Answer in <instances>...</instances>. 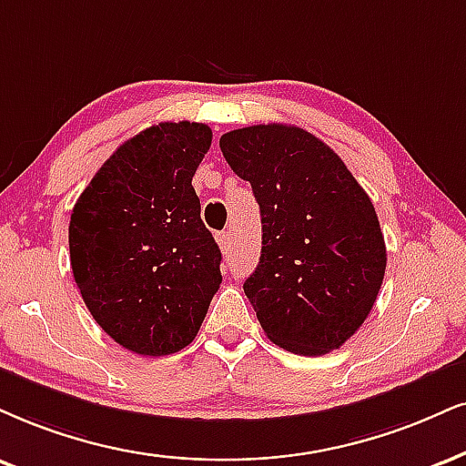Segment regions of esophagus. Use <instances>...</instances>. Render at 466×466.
Listing matches in <instances>:
<instances>
[{
  "label": "esophagus",
  "instance_id": "obj_1",
  "mask_svg": "<svg viewBox=\"0 0 466 466\" xmlns=\"http://www.w3.org/2000/svg\"><path fill=\"white\" fill-rule=\"evenodd\" d=\"M218 244H220V250H222V252H228V250H231V246H233L231 233H228V231L218 233Z\"/></svg>",
  "mask_w": 466,
  "mask_h": 466
}]
</instances>
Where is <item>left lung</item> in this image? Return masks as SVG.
<instances>
[{"mask_svg":"<svg viewBox=\"0 0 466 466\" xmlns=\"http://www.w3.org/2000/svg\"><path fill=\"white\" fill-rule=\"evenodd\" d=\"M261 209L259 266L244 294L287 352L341 348L370 315L387 246L370 197L329 145L294 125H252L220 137Z\"/></svg>","mask_w":466,"mask_h":466,"instance_id":"obj_1","label":"left lung"}]
</instances>
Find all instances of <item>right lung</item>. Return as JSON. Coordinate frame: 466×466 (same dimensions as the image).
<instances>
[{
    "mask_svg": "<svg viewBox=\"0 0 466 466\" xmlns=\"http://www.w3.org/2000/svg\"><path fill=\"white\" fill-rule=\"evenodd\" d=\"M211 147L203 123H159L123 142L73 207L75 283L96 324L140 356L194 341L222 283L192 177Z\"/></svg>",
    "mask_w": 466,
    "mask_h": 466,
    "instance_id": "1",
    "label": "right lung"
}]
</instances>
